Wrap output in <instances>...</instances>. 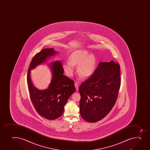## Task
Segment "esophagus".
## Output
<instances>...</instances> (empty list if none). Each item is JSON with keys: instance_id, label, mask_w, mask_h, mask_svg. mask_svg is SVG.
<instances>
[{"instance_id": "esophagus-1", "label": "esophagus", "mask_w": 150, "mask_h": 150, "mask_svg": "<svg viewBox=\"0 0 150 150\" xmlns=\"http://www.w3.org/2000/svg\"><path fill=\"white\" fill-rule=\"evenodd\" d=\"M75 88H76V91H78V89H79V86H78V84L77 83H75Z\"/></svg>"}]
</instances>
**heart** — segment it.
<instances>
[{"instance_id":"heart-1","label":"heart","mask_w":150,"mask_h":150,"mask_svg":"<svg viewBox=\"0 0 150 150\" xmlns=\"http://www.w3.org/2000/svg\"><path fill=\"white\" fill-rule=\"evenodd\" d=\"M69 61L62 64V69L67 77L73 76L75 70V65H78L77 71L83 77H89L93 73L96 65V59L93 54L86 50H77L72 52Z\"/></svg>"}]
</instances>
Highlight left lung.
<instances>
[{"label":"left lung","mask_w":150,"mask_h":150,"mask_svg":"<svg viewBox=\"0 0 150 150\" xmlns=\"http://www.w3.org/2000/svg\"><path fill=\"white\" fill-rule=\"evenodd\" d=\"M120 65L113 61L100 62L94 74L80 86V112L88 122L94 123L108 114L120 88Z\"/></svg>","instance_id":"8db88e82"}]
</instances>
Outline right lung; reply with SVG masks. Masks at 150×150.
<instances>
[{"instance_id": "right-lung-1", "label": "right lung", "mask_w": 150, "mask_h": 150, "mask_svg": "<svg viewBox=\"0 0 150 150\" xmlns=\"http://www.w3.org/2000/svg\"><path fill=\"white\" fill-rule=\"evenodd\" d=\"M57 53L58 52L54 48L42 49L33 58L27 74L32 102L38 113L48 120H54L62 115L68 99L76 91L74 81L63 75L64 70L59 61L49 63L52 78L46 89L40 90L34 86L31 78V71L39 65L46 64L51 57Z\"/></svg>"}]
</instances>
